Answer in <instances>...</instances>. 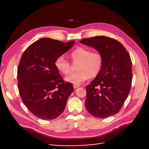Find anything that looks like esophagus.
<instances>
[{
  "mask_svg": "<svg viewBox=\"0 0 149 149\" xmlns=\"http://www.w3.org/2000/svg\"><path fill=\"white\" fill-rule=\"evenodd\" d=\"M73 86H74V89H76V88H77L78 87L80 86V85L79 84H74V85H73Z\"/></svg>",
  "mask_w": 149,
  "mask_h": 149,
  "instance_id": "1",
  "label": "esophagus"
}]
</instances>
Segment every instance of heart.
Here are the masks:
<instances>
[{"instance_id": "heart-1", "label": "heart", "mask_w": 149, "mask_h": 149, "mask_svg": "<svg viewBox=\"0 0 149 149\" xmlns=\"http://www.w3.org/2000/svg\"><path fill=\"white\" fill-rule=\"evenodd\" d=\"M72 61L76 64L77 72L67 75L65 80L72 84H79L89 78H94L102 70L104 59L101 54L91 50L79 47L70 54ZM54 65L58 72L66 75L71 70V64L63 56H59L55 60Z\"/></svg>"}]
</instances>
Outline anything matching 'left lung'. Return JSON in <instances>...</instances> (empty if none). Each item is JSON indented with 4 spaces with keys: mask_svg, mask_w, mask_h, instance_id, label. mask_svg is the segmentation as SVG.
I'll use <instances>...</instances> for the list:
<instances>
[{
    "mask_svg": "<svg viewBox=\"0 0 149 149\" xmlns=\"http://www.w3.org/2000/svg\"><path fill=\"white\" fill-rule=\"evenodd\" d=\"M80 42L102 54V70L86 87L85 106L91 115L99 118L115 115L130 92L132 74L131 57L121 43L107 36H95Z\"/></svg>",
    "mask_w": 149,
    "mask_h": 149,
    "instance_id": "obj_1",
    "label": "left lung"
}]
</instances>
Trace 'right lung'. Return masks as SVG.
<instances>
[{"label":"right lung","instance_id":"obj_1","mask_svg":"<svg viewBox=\"0 0 149 149\" xmlns=\"http://www.w3.org/2000/svg\"><path fill=\"white\" fill-rule=\"evenodd\" d=\"M74 43V40L63 43L44 38L31 44L22 56L17 70L18 91L24 104L38 118L53 120L65 108L74 87L63 80L54 62Z\"/></svg>","mask_w":149,"mask_h":149}]
</instances>
